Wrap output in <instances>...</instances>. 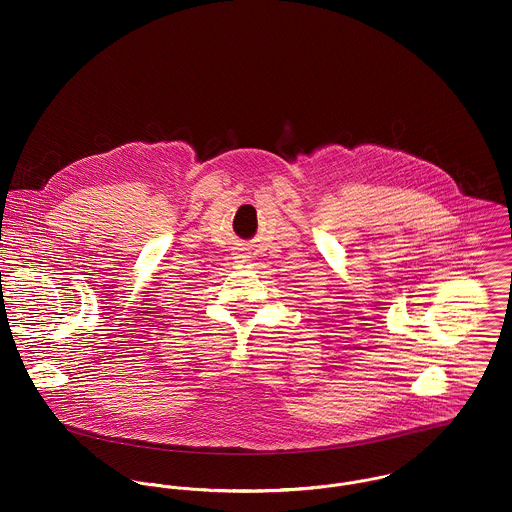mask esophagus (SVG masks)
<instances>
[{
  "label": "esophagus",
  "mask_w": 512,
  "mask_h": 512,
  "mask_svg": "<svg viewBox=\"0 0 512 512\" xmlns=\"http://www.w3.org/2000/svg\"><path fill=\"white\" fill-rule=\"evenodd\" d=\"M236 258V262H240V264H244V262H248V256L246 254H236L234 256Z\"/></svg>",
  "instance_id": "1"
}]
</instances>
